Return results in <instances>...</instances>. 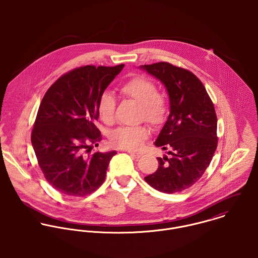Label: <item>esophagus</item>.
Returning <instances> with one entry per match:
<instances>
[{
    "instance_id": "34e87169",
    "label": "esophagus",
    "mask_w": 258,
    "mask_h": 258,
    "mask_svg": "<svg viewBox=\"0 0 258 258\" xmlns=\"http://www.w3.org/2000/svg\"><path fill=\"white\" fill-rule=\"evenodd\" d=\"M128 153L131 155V156H133L134 158H136V159H139L143 154L142 153H139V152H134V151H128Z\"/></svg>"
}]
</instances>
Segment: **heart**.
Instances as JSON below:
<instances>
[{"mask_svg": "<svg viewBox=\"0 0 258 258\" xmlns=\"http://www.w3.org/2000/svg\"><path fill=\"white\" fill-rule=\"evenodd\" d=\"M120 92L126 98L140 104V119L150 125L158 127L162 125L168 116L169 106L164 96L158 93L154 81L142 75H136L124 81L120 86ZM116 99L110 92H103L97 104L100 119L110 124L114 119ZM148 130L144 126H122L112 132L111 143L121 149H137L147 138Z\"/></svg>", "mask_w": 258, "mask_h": 258, "instance_id": "b5f03b06", "label": "heart"}]
</instances>
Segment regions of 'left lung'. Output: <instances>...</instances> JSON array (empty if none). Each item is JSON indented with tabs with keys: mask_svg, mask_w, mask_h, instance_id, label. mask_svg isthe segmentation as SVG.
Listing matches in <instances>:
<instances>
[{
	"mask_svg": "<svg viewBox=\"0 0 258 258\" xmlns=\"http://www.w3.org/2000/svg\"><path fill=\"white\" fill-rule=\"evenodd\" d=\"M159 79L170 98V114L155 145L168 150L157 158L159 167L145 181L155 189L173 194L196 184L209 167L218 146L217 114L202 81L169 62L141 66Z\"/></svg>",
	"mask_w": 258,
	"mask_h": 258,
	"instance_id": "obj_1",
	"label": "left lung"
}]
</instances>
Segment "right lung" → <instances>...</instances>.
<instances>
[{"mask_svg":"<svg viewBox=\"0 0 258 258\" xmlns=\"http://www.w3.org/2000/svg\"><path fill=\"white\" fill-rule=\"evenodd\" d=\"M123 68L124 64L74 69L61 75L40 102L32 145L45 180L63 195L84 197L105 180L116 152L85 153L101 140L95 126L98 99Z\"/></svg>","mask_w":258,"mask_h":258,"instance_id":"obj_1","label":"right lung"}]
</instances>
